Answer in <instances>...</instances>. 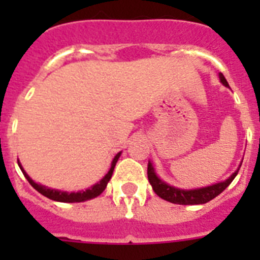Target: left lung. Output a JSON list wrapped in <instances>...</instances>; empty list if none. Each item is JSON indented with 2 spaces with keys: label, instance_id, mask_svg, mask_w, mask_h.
<instances>
[{
  "label": "left lung",
  "instance_id": "obj_1",
  "mask_svg": "<svg viewBox=\"0 0 260 260\" xmlns=\"http://www.w3.org/2000/svg\"><path fill=\"white\" fill-rule=\"evenodd\" d=\"M218 78H220V82L224 85V86L230 87L228 82H226L225 77L220 73L218 74ZM243 162V160H242ZM242 166V165H240ZM239 166V169H240ZM239 169L235 171L232 175H231L228 179L222 182H218V183H214V185L205 186V187H200V189H179V187H175V186H171L166 182H163L160 178L156 175L155 173V169L152 166V163L148 162V167H147V175H148V181H150L152 189L159 197L166 200V201L171 202V204H179V205H200V204H206L209 202L210 200H213L214 197H217L218 194L222 193L224 190L230 186V183L235 179V177L238 175Z\"/></svg>",
  "mask_w": 260,
  "mask_h": 260
}]
</instances>
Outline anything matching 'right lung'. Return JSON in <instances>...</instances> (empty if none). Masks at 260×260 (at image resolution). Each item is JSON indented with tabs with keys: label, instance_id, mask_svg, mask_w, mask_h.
Returning <instances> with one entry per match:
<instances>
[{
	"label": "right lung",
	"instance_id": "right-lung-1",
	"mask_svg": "<svg viewBox=\"0 0 260 260\" xmlns=\"http://www.w3.org/2000/svg\"><path fill=\"white\" fill-rule=\"evenodd\" d=\"M120 155H121V152H118V154L114 156L113 160H112V166H110L109 171H108V174H106L105 177L102 178L101 181L97 182L95 185H93L91 187H89V189L81 190V191H77V193H75V191H71L70 193V191H62V190L50 189V187H47V186L36 183V182H35L34 179H32V178L25 173V170L22 169L20 160H17V162L20 169H21L22 174H24V177L28 179V182L32 185V187L38 190L39 193L43 194L44 197L50 198V200H54V201H58V202H83V201H87V200H91V198L98 197V196L105 190L108 182H109L110 178H112L114 166H116V163H117L118 158H120Z\"/></svg>",
	"mask_w": 260,
	"mask_h": 260
}]
</instances>
